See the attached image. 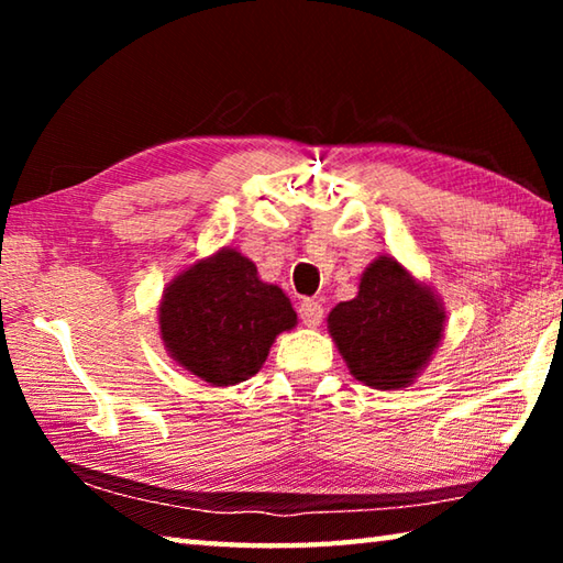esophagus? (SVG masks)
Segmentation results:
<instances>
[{
  "instance_id": "34e87169",
  "label": "esophagus",
  "mask_w": 563,
  "mask_h": 563,
  "mask_svg": "<svg viewBox=\"0 0 563 563\" xmlns=\"http://www.w3.org/2000/svg\"><path fill=\"white\" fill-rule=\"evenodd\" d=\"M298 312H300V320L308 328H318L322 322V316H325V310H322V305L318 300H302Z\"/></svg>"
}]
</instances>
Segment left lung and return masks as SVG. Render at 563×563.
Masks as SVG:
<instances>
[{"label":"left lung","instance_id":"8db88e82","mask_svg":"<svg viewBox=\"0 0 563 563\" xmlns=\"http://www.w3.org/2000/svg\"><path fill=\"white\" fill-rule=\"evenodd\" d=\"M444 322L440 295L383 253L362 273L355 298L330 310L328 332L362 385L405 389L442 345Z\"/></svg>","mask_w":563,"mask_h":563}]
</instances>
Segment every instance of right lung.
Segmentation results:
<instances>
[{
	"instance_id": "obj_1",
	"label": "right lung",
	"mask_w": 563,
	"mask_h": 563,
	"mask_svg": "<svg viewBox=\"0 0 563 563\" xmlns=\"http://www.w3.org/2000/svg\"><path fill=\"white\" fill-rule=\"evenodd\" d=\"M295 325L288 295L263 283L255 263L231 245L180 271L158 302L168 357L213 387L253 377L275 338Z\"/></svg>"
}]
</instances>
